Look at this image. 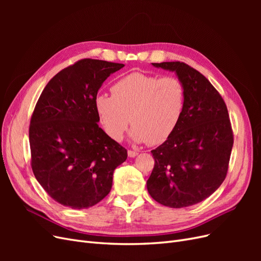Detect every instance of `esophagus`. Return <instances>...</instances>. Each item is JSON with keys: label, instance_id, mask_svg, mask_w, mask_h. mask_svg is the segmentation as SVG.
<instances>
[{"label": "esophagus", "instance_id": "obj_1", "mask_svg": "<svg viewBox=\"0 0 261 261\" xmlns=\"http://www.w3.org/2000/svg\"><path fill=\"white\" fill-rule=\"evenodd\" d=\"M127 153H128V156H129V158H135V156L138 154V152L135 151V150H128Z\"/></svg>", "mask_w": 261, "mask_h": 261}]
</instances>
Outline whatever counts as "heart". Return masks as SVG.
<instances>
[{"label":"heart","instance_id":"obj_1","mask_svg":"<svg viewBox=\"0 0 261 261\" xmlns=\"http://www.w3.org/2000/svg\"><path fill=\"white\" fill-rule=\"evenodd\" d=\"M111 93L99 94L94 106L105 130L116 141L132 122L134 140L159 145L176 129L185 110V86L175 76L135 72L115 82Z\"/></svg>","mask_w":261,"mask_h":261}]
</instances>
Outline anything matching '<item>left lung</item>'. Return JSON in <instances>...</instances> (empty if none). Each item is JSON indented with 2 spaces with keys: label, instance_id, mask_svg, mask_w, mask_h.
Instances as JSON below:
<instances>
[{
  "label": "left lung",
  "instance_id": "8db88e82",
  "mask_svg": "<svg viewBox=\"0 0 261 261\" xmlns=\"http://www.w3.org/2000/svg\"><path fill=\"white\" fill-rule=\"evenodd\" d=\"M152 65L177 74L186 103L176 129L151 150L148 193L163 206L189 207L208 198L225 179L234 143L231 121L221 94L198 70L179 61Z\"/></svg>",
  "mask_w": 261,
  "mask_h": 261
}]
</instances>
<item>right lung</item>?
<instances>
[{
    "label": "right lung",
    "mask_w": 261,
    "mask_h": 261,
    "mask_svg": "<svg viewBox=\"0 0 261 261\" xmlns=\"http://www.w3.org/2000/svg\"><path fill=\"white\" fill-rule=\"evenodd\" d=\"M124 64L83 59L46 84L31 115V169L55 201L94 206L110 193L127 150L99 127L94 101L107 78Z\"/></svg>",
    "instance_id": "add662e5"
}]
</instances>
